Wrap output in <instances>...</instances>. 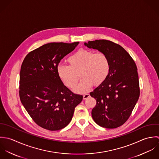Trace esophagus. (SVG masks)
Masks as SVG:
<instances>
[{
    "label": "esophagus",
    "mask_w": 159,
    "mask_h": 159,
    "mask_svg": "<svg viewBox=\"0 0 159 159\" xmlns=\"http://www.w3.org/2000/svg\"><path fill=\"white\" fill-rule=\"evenodd\" d=\"M89 97H90V95L89 94H85V95H84L83 96V99H86L87 98H88Z\"/></svg>",
    "instance_id": "esophagus-1"
}]
</instances>
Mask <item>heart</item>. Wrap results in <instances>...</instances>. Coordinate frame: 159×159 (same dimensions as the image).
Segmentation results:
<instances>
[{"instance_id":"heart-1","label":"heart","mask_w":159,"mask_h":159,"mask_svg":"<svg viewBox=\"0 0 159 159\" xmlns=\"http://www.w3.org/2000/svg\"><path fill=\"white\" fill-rule=\"evenodd\" d=\"M69 65L60 64L57 71L59 78L68 88H74L79 79L75 72L79 70L82 77L80 83L75 88L77 93L87 92L94 84H101L107 78L110 71V62L107 56L103 52L94 53L93 51L80 49L70 56Z\"/></svg>"}]
</instances>
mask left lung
<instances>
[{
  "instance_id": "8db88e82",
  "label": "left lung",
  "mask_w": 159,
  "mask_h": 159,
  "mask_svg": "<svg viewBox=\"0 0 159 159\" xmlns=\"http://www.w3.org/2000/svg\"><path fill=\"white\" fill-rule=\"evenodd\" d=\"M84 45L104 53L110 62L106 79L90 93L96 100L92 118L101 127H120L129 117L139 97L136 65L122 47L110 40H96Z\"/></svg>"
}]
</instances>
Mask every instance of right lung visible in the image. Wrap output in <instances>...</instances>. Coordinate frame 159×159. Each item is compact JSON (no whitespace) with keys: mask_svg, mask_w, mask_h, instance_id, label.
Listing matches in <instances>:
<instances>
[{"mask_svg":"<svg viewBox=\"0 0 159 159\" xmlns=\"http://www.w3.org/2000/svg\"><path fill=\"white\" fill-rule=\"evenodd\" d=\"M79 43H48L30 52L23 61L20 100L32 120L43 128L56 131L66 127L82 101L83 96L64 85L57 71L60 61Z\"/></svg>","mask_w":159,"mask_h":159,"instance_id":"add662e5","label":"right lung"}]
</instances>
